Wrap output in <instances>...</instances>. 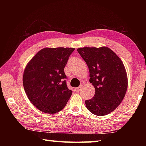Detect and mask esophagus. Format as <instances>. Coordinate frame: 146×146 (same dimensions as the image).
<instances>
[{"label":"esophagus","mask_w":146,"mask_h":146,"mask_svg":"<svg viewBox=\"0 0 146 146\" xmlns=\"http://www.w3.org/2000/svg\"><path fill=\"white\" fill-rule=\"evenodd\" d=\"M81 89H82V87H78V88H76V91H77V92H79V91H81Z\"/></svg>","instance_id":"34e87169"}]
</instances>
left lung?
I'll list each match as a JSON object with an SVG mask.
<instances>
[{"label": "left lung", "instance_id": "1", "mask_svg": "<svg viewBox=\"0 0 146 146\" xmlns=\"http://www.w3.org/2000/svg\"><path fill=\"white\" fill-rule=\"evenodd\" d=\"M77 51L87 64L90 82L95 89L94 97L85 101L86 108L97 116L110 114L122 102L127 89V73L122 61L106 46L86 47Z\"/></svg>", "mask_w": 146, "mask_h": 146}]
</instances>
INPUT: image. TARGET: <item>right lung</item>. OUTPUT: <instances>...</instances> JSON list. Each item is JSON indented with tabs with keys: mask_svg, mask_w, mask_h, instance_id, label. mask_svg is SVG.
<instances>
[{
	"mask_svg": "<svg viewBox=\"0 0 146 146\" xmlns=\"http://www.w3.org/2000/svg\"><path fill=\"white\" fill-rule=\"evenodd\" d=\"M75 48H45L27 64L23 86L32 104L45 113L54 114L65 107L72 91L69 90L64 69Z\"/></svg>",
	"mask_w": 146,
	"mask_h": 146,
	"instance_id": "right-lung-1",
	"label": "right lung"
}]
</instances>
